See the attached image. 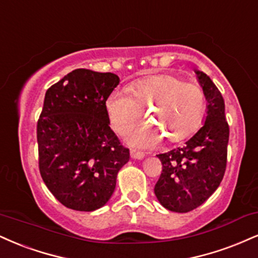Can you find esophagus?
<instances>
[{"mask_svg": "<svg viewBox=\"0 0 258 258\" xmlns=\"http://www.w3.org/2000/svg\"><path fill=\"white\" fill-rule=\"evenodd\" d=\"M130 154H131V157H132V159L142 160L143 157H144V154H143L142 151H136V150H131V151H130Z\"/></svg>", "mask_w": 258, "mask_h": 258, "instance_id": "34e87169", "label": "esophagus"}]
</instances>
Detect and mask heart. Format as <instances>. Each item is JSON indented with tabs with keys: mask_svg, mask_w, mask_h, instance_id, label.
Here are the masks:
<instances>
[{
	"mask_svg": "<svg viewBox=\"0 0 258 258\" xmlns=\"http://www.w3.org/2000/svg\"><path fill=\"white\" fill-rule=\"evenodd\" d=\"M113 91L105 101L113 130L123 135L138 121L144 110L150 122L127 133L133 147L153 148L162 137L180 142L200 125L206 110V95L200 86L185 83L173 74H154Z\"/></svg>",
	"mask_w": 258,
	"mask_h": 258,
	"instance_id": "b5f03b06",
	"label": "heart"
}]
</instances>
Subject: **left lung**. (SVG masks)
<instances>
[{
    "instance_id": "1",
    "label": "left lung",
    "mask_w": 258,
    "mask_h": 258,
    "mask_svg": "<svg viewBox=\"0 0 258 258\" xmlns=\"http://www.w3.org/2000/svg\"><path fill=\"white\" fill-rule=\"evenodd\" d=\"M196 73L208 101L206 122L185 145L157 155L162 172L155 195L166 209L175 213L202 206L219 187L227 164L229 126L225 101L207 74Z\"/></svg>"
}]
</instances>
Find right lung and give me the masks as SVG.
I'll return each instance as SVG.
<instances>
[{
  "mask_svg": "<svg viewBox=\"0 0 258 258\" xmlns=\"http://www.w3.org/2000/svg\"><path fill=\"white\" fill-rule=\"evenodd\" d=\"M120 79L114 73L78 68L46 90L37 122L40 176L64 207L92 212L115 190L130 150L110 130L108 96Z\"/></svg>",
  "mask_w": 258,
  "mask_h": 258,
  "instance_id": "right-lung-1",
  "label": "right lung"
}]
</instances>
